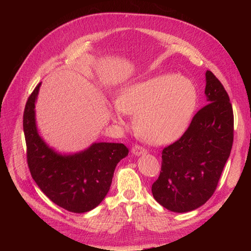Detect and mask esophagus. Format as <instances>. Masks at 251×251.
<instances>
[{
    "label": "esophagus",
    "instance_id": "34e87169",
    "mask_svg": "<svg viewBox=\"0 0 251 251\" xmlns=\"http://www.w3.org/2000/svg\"><path fill=\"white\" fill-rule=\"evenodd\" d=\"M132 153L135 156H140V155H143V154H147V150H144L140 146H135V147L132 148Z\"/></svg>",
    "mask_w": 251,
    "mask_h": 251
}]
</instances>
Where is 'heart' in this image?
<instances>
[{"label": "heart", "instance_id": "obj_1", "mask_svg": "<svg viewBox=\"0 0 251 251\" xmlns=\"http://www.w3.org/2000/svg\"><path fill=\"white\" fill-rule=\"evenodd\" d=\"M198 92L192 80L164 74L126 87L111 110L113 120L134 117L135 131L148 142L162 146L184 133L195 112Z\"/></svg>", "mask_w": 251, "mask_h": 251}]
</instances>
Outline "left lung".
Here are the masks:
<instances>
[{
  "instance_id": "obj_1",
  "label": "left lung",
  "mask_w": 251,
  "mask_h": 251,
  "mask_svg": "<svg viewBox=\"0 0 251 251\" xmlns=\"http://www.w3.org/2000/svg\"><path fill=\"white\" fill-rule=\"evenodd\" d=\"M207 104L197 112L182 137L162 151L161 172L151 194L163 207L187 212L215 193L233 141L228 94L212 72L205 73Z\"/></svg>"
}]
</instances>
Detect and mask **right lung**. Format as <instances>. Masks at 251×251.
<instances>
[{
    "label": "right lung",
    "mask_w": 251,
    "mask_h": 251,
    "mask_svg": "<svg viewBox=\"0 0 251 251\" xmlns=\"http://www.w3.org/2000/svg\"><path fill=\"white\" fill-rule=\"evenodd\" d=\"M41 85L29 96L23 117L30 173L59 207L76 214L90 211L107 196L116 165L128 149L123 143L94 142L77 153L62 154L49 147L36 126L34 109Z\"/></svg>",
    "instance_id": "obj_1"
}]
</instances>
